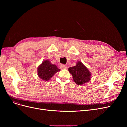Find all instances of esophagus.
Segmentation results:
<instances>
[{"label":"esophagus","instance_id":"1","mask_svg":"<svg viewBox=\"0 0 127 127\" xmlns=\"http://www.w3.org/2000/svg\"><path fill=\"white\" fill-rule=\"evenodd\" d=\"M60 68L61 69H67V66H66V65H65V64H60Z\"/></svg>","mask_w":127,"mask_h":127}]
</instances>
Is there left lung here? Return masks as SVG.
<instances>
[{
	"mask_svg": "<svg viewBox=\"0 0 127 127\" xmlns=\"http://www.w3.org/2000/svg\"><path fill=\"white\" fill-rule=\"evenodd\" d=\"M68 71L72 75L75 83L78 85L88 82L91 78V72L81 61H77L76 66L69 68Z\"/></svg>",
	"mask_w": 127,
	"mask_h": 127,
	"instance_id": "8db88e82",
	"label": "left lung"
}]
</instances>
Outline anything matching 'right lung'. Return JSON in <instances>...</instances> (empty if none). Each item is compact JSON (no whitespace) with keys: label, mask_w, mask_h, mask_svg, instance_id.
Returning <instances> with one entry per match:
<instances>
[{"label":"right lung","mask_w":127,"mask_h":127,"mask_svg":"<svg viewBox=\"0 0 127 127\" xmlns=\"http://www.w3.org/2000/svg\"><path fill=\"white\" fill-rule=\"evenodd\" d=\"M60 71L56 64L51 63L49 60H44L37 67V75L44 81H48L56 72Z\"/></svg>","instance_id":"add662e5"}]
</instances>
